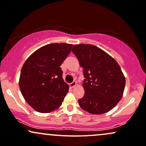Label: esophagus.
Masks as SVG:
<instances>
[{"mask_svg":"<svg viewBox=\"0 0 146 146\" xmlns=\"http://www.w3.org/2000/svg\"><path fill=\"white\" fill-rule=\"evenodd\" d=\"M76 86V81H73L72 83H70V88H74L75 86Z\"/></svg>","mask_w":146,"mask_h":146,"instance_id":"obj_1","label":"esophagus"}]
</instances>
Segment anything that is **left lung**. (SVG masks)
Returning a JSON list of instances; mask_svg holds the SVG:
<instances>
[{
  "instance_id": "left-lung-1",
  "label": "left lung",
  "mask_w": 146,
  "mask_h": 146,
  "mask_svg": "<svg viewBox=\"0 0 146 146\" xmlns=\"http://www.w3.org/2000/svg\"><path fill=\"white\" fill-rule=\"evenodd\" d=\"M72 51L83 68L85 94L78 99L83 110L92 114L110 111L121 99L125 78L118 63L95 45L78 44Z\"/></svg>"
}]
</instances>
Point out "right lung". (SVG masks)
Masks as SVG:
<instances>
[{"label": "right lung", "instance_id": "add662e5", "mask_svg": "<svg viewBox=\"0 0 146 146\" xmlns=\"http://www.w3.org/2000/svg\"><path fill=\"white\" fill-rule=\"evenodd\" d=\"M72 44L44 45L26 60L21 69L19 87L25 100L41 113L54 111L61 106L69 86L63 78L60 65L71 52Z\"/></svg>", "mask_w": 146, "mask_h": 146}]
</instances>
